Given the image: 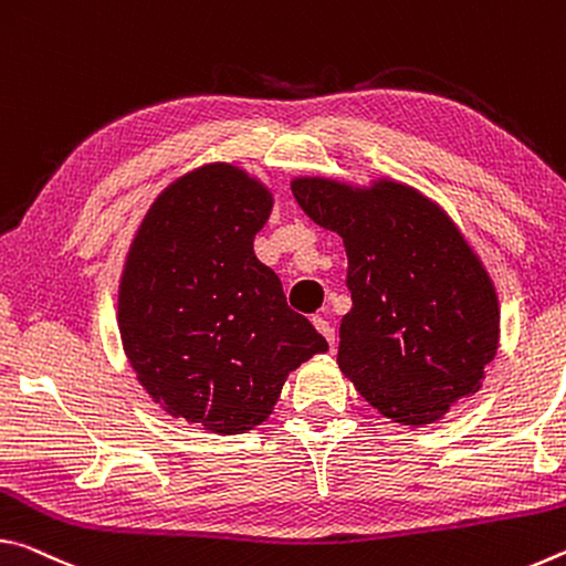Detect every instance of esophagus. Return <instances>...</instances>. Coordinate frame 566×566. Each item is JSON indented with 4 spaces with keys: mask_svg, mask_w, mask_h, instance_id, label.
Here are the masks:
<instances>
[{
    "mask_svg": "<svg viewBox=\"0 0 566 566\" xmlns=\"http://www.w3.org/2000/svg\"><path fill=\"white\" fill-rule=\"evenodd\" d=\"M313 326H316V331L321 333V336H323V338H326V340H328V346L333 348V344H336V328H333V326H331V323H328L326 318H321V316H316V318H313Z\"/></svg>",
    "mask_w": 566,
    "mask_h": 566,
    "instance_id": "esophagus-1",
    "label": "esophagus"
}]
</instances>
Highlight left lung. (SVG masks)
Returning a JSON list of instances; mask_svg holds the SVG:
<instances>
[{
    "instance_id": "8db88e82",
    "label": "left lung",
    "mask_w": 566,
    "mask_h": 566,
    "mask_svg": "<svg viewBox=\"0 0 566 566\" xmlns=\"http://www.w3.org/2000/svg\"><path fill=\"white\" fill-rule=\"evenodd\" d=\"M305 216L344 238L350 311L338 366L388 419L421 426L479 391L496 354L499 303L467 240L419 192L303 178Z\"/></svg>"
}]
</instances>
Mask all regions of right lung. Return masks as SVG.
<instances>
[{"label":"right lung","instance_id":"add662e5","mask_svg":"<svg viewBox=\"0 0 566 566\" xmlns=\"http://www.w3.org/2000/svg\"><path fill=\"white\" fill-rule=\"evenodd\" d=\"M271 208L233 165L185 175L147 212L119 289V333L145 391L222 437L265 421L285 376L328 348L253 253Z\"/></svg>","mask_w":566,"mask_h":566}]
</instances>
